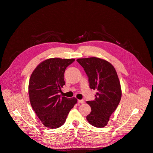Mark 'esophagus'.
I'll list each match as a JSON object with an SVG mask.
<instances>
[{
    "instance_id": "1",
    "label": "esophagus",
    "mask_w": 153,
    "mask_h": 153,
    "mask_svg": "<svg viewBox=\"0 0 153 153\" xmlns=\"http://www.w3.org/2000/svg\"><path fill=\"white\" fill-rule=\"evenodd\" d=\"M78 104H84V100H78Z\"/></svg>"
}]
</instances>
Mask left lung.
<instances>
[{
  "label": "left lung",
  "mask_w": 153,
  "mask_h": 153,
  "mask_svg": "<svg viewBox=\"0 0 153 153\" xmlns=\"http://www.w3.org/2000/svg\"><path fill=\"white\" fill-rule=\"evenodd\" d=\"M76 60L89 78L90 88L97 91L95 99L87 102L91 111L86 118L93 126L104 127L121 100L122 89L117 73L112 64L100 58H84Z\"/></svg>",
  "instance_id": "obj_1"
}]
</instances>
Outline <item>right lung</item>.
Masks as SVG:
<instances>
[{
  "label": "right lung",
  "instance_id": "1",
  "mask_svg": "<svg viewBox=\"0 0 153 153\" xmlns=\"http://www.w3.org/2000/svg\"><path fill=\"white\" fill-rule=\"evenodd\" d=\"M75 59L51 58L40 63L30 78L28 93L30 104L42 124L56 129L65 123L77 103L75 97H61L59 93L65 85V70Z\"/></svg>",
  "mask_w": 153,
  "mask_h": 153
}]
</instances>
